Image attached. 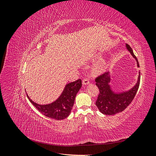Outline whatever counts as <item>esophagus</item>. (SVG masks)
I'll list each match as a JSON object with an SVG mask.
<instances>
[{"mask_svg":"<svg viewBox=\"0 0 156 156\" xmlns=\"http://www.w3.org/2000/svg\"><path fill=\"white\" fill-rule=\"evenodd\" d=\"M89 83H90V81L88 78H85L83 80V84H84V85H87V84H88Z\"/></svg>","mask_w":156,"mask_h":156,"instance_id":"34e87169","label":"esophagus"}]
</instances>
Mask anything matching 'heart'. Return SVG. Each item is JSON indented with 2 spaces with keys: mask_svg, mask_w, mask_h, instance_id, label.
Masks as SVG:
<instances>
[{
  "mask_svg": "<svg viewBox=\"0 0 156 156\" xmlns=\"http://www.w3.org/2000/svg\"><path fill=\"white\" fill-rule=\"evenodd\" d=\"M103 69H104V66H103L102 64H100L96 68V72L97 73H101L102 72Z\"/></svg>",
  "mask_w": 156,
  "mask_h": 156,
  "instance_id": "heart-1",
  "label": "heart"
}]
</instances>
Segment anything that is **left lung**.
Wrapping results in <instances>:
<instances>
[{
    "instance_id": "1",
    "label": "left lung",
    "mask_w": 156,
    "mask_h": 156,
    "mask_svg": "<svg viewBox=\"0 0 156 156\" xmlns=\"http://www.w3.org/2000/svg\"><path fill=\"white\" fill-rule=\"evenodd\" d=\"M126 46V49L135 59L137 67L139 68V62L131 48L127 44ZM140 78V72H139L137 81L133 87L127 91L118 92L112 90L109 84L111 80L110 72H107L98 77L95 79V81L100 90L97 101H96V105L98 109L103 115H114L123 111L133 101L136 95L139 87Z\"/></svg>"
}]
</instances>
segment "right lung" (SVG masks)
Returning a JSON list of instances; mask_svg holds the SVG:
<instances>
[{"label": "right lung", "instance_id": "1", "mask_svg": "<svg viewBox=\"0 0 156 156\" xmlns=\"http://www.w3.org/2000/svg\"><path fill=\"white\" fill-rule=\"evenodd\" d=\"M81 86V79L67 84L57 100L46 105L36 103L33 101L27 94V96L32 104L45 116L58 120H63L69 115L74 104L75 96Z\"/></svg>", "mask_w": 156, "mask_h": 156}]
</instances>
